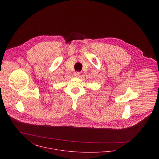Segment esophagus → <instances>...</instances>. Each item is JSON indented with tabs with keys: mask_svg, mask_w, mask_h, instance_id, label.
<instances>
[{
	"mask_svg": "<svg viewBox=\"0 0 159 159\" xmlns=\"http://www.w3.org/2000/svg\"><path fill=\"white\" fill-rule=\"evenodd\" d=\"M73 75H74V76H79L80 75V73L78 72V71L74 72L73 73Z\"/></svg>",
	"mask_w": 159,
	"mask_h": 159,
	"instance_id": "1",
	"label": "esophagus"
}]
</instances>
